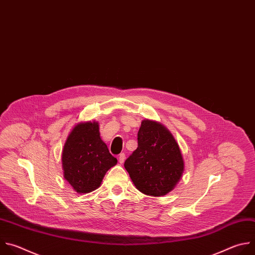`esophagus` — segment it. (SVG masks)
<instances>
[{
  "instance_id": "1",
  "label": "esophagus",
  "mask_w": 255,
  "mask_h": 255,
  "mask_svg": "<svg viewBox=\"0 0 255 255\" xmlns=\"http://www.w3.org/2000/svg\"><path fill=\"white\" fill-rule=\"evenodd\" d=\"M125 161H126V155H125V154H121V155L119 156V162H120V164H124Z\"/></svg>"
}]
</instances>
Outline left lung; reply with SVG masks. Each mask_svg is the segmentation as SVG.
Segmentation results:
<instances>
[{"instance_id":"8db88e82","label":"left lung","mask_w":255,"mask_h":255,"mask_svg":"<svg viewBox=\"0 0 255 255\" xmlns=\"http://www.w3.org/2000/svg\"><path fill=\"white\" fill-rule=\"evenodd\" d=\"M125 168L139 192L161 197L176 187L185 167L171 131L161 123L145 119L137 132V148L126 160Z\"/></svg>"}]
</instances>
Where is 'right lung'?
<instances>
[{
    "label": "right lung",
    "instance_id": "add662e5",
    "mask_svg": "<svg viewBox=\"0 0 255 255\" xmlns=\"http://www.w3.org/2000/svg\"><path fill=\"white\" fill-rule=\"evenodd\" d=\"M118 160L100 138L97 122L78 123L67 136L62 150L64 179L78 194L96 190Z\"/></svg>",
    "mask_w": 255,
    "mask_h": 255
}]
</instances>
